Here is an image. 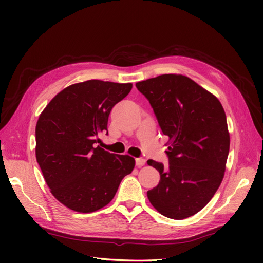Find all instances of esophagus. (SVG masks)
Wrapping results in <instances>:
<instances>
[{
    "instance_id": "esophagus-1",
    "label": "esophagus",
    "mask_w": 263,
    "mask_h": 263,
    "mask_svg": "<svg viewBox=\"0 0 263 263\" xmlns=\"http://www.w3.org/2000/svg\"><path fill=\"white\" fill-rule=\"evenodd\" d=\"M146 164V160L144 158H136V165L137 166H142V165H145Z\"/></svg>"
}]
</instances>
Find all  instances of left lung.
Masks as SVG:
<instances>
[{
  "mask_svg": "<svg viewBox=\"0 0 263 263\" xmlns=\"http://www.w3.org/2000/svg\"><path fill=\"white\" fill-rule=\"evenodd\" d=\"M136 86L169 137V165L148 160L160 181L147 196L165 217L193 216L212 200L224 178L230 145L225 110L214 94L182 74H161Z\"/></svg>",
  "mask_w": 263,
  "mask_h": 263,
  "instance_id": "8db88e82",
  "label": "left lung"
}]
</instances>
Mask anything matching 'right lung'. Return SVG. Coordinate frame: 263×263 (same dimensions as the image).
<instances>
[{
  "mask_svg": "<svg viewBox=\"0 0 263 263\" xmlns=\"http://www.w3.org/2000/svg\"><path fill=\"white\" fill-rule=\"evenodd\" d=\"M132 83L87 80L67 86L48 103L36 125V159L51 194L68 209L92 213L106 206L135 159L98 146L113 106Z\"/></svg>",
  "mask_w": 263,
  "mask_h": 263,
  "instance_id": "obj_1",
  "label": "right lung"
}]
</instances>
